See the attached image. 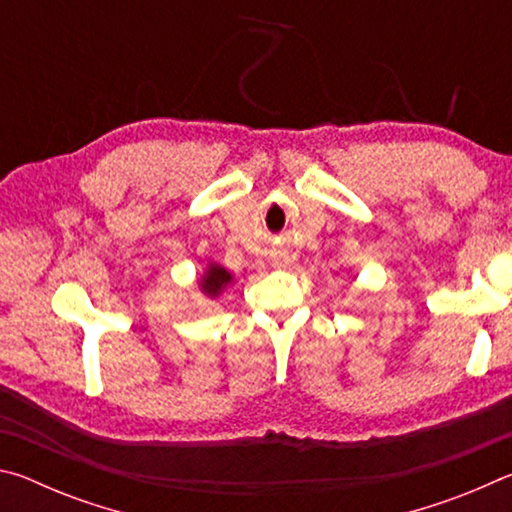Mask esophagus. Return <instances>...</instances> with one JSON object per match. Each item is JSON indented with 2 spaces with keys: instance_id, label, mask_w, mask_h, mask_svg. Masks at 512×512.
I'll return each mask as SVG.
<instances>
[{
  "instance_id": "1",
  "label": "esophagus",
  "mask_w": 512,
  "mask_h": 512,
  "mask_svg": "<svg viewBox=\"0 0 512 512\" xmlns=\"http://www.w3.org/2000/svg\"><path fill=\"white\" fill-rule=\"evenodd\" d=\"M275 264H277V262H275Z\"/></svg>"
}]
</instances>
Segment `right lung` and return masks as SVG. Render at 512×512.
<instances>
[{
    "instance_id": "1",
    "label": "right lung",
    "mask_w": 512,
    "mask_h": 512,
    "mask_svg": "<svg viewBox=\"0 0 512 512\" xmlns=\"http://www.w3.org/2000/svg\"><path fill=\"white\" fill-rule=\"evenodd\" d=\"M230 282V273L221 266H210V271L203 277V291L210 293V296H216L225 284Z\"/></svg>"
}]
</instances>
